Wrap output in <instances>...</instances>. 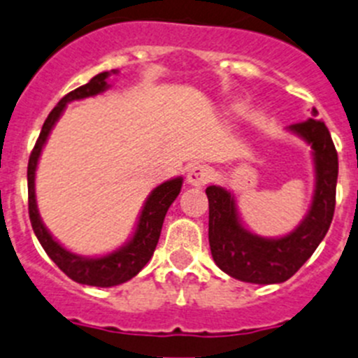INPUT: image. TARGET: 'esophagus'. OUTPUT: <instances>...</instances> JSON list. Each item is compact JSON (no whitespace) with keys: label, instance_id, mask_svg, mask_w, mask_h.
<instances>
[{"label":"esophagus","instance_id":"obj_1","mask_svg":"<svg viewBox=\"0 0 358 358\" xmlns=\"http://www.w3.org/2000/svg\"><path fill=\"white\" fill-rule=\"evenodd\" d=\"M213 177V169L207 165H200V163L192 165L188 170V182L192 186H206Z\"/></svg>","mask_w":358,"mask_h":358}]
</instances>
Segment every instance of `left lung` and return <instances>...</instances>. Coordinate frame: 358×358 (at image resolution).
<instances>
[{
    "mask_svg": "<svg viewBox=\"0 0 358 358\" xmlns=\"http://www.w3.org/2000/svg\"><path fill=\"white\" fill-rule=\"evenodd\" d=\"M313 108V115H316ZM290 130L313 149L316 188L311 209L288 236L264 239L239 223L234 196L220 186L206 189L209 199V244L214 262L232 278L257 285L283 283L315 253L332 223L338 182V151L320 119L295 122Z\"/></svg>",
    "mask_w": 358,
    "mask_h": 358,
    "instance_id": "obj_1",
    "label": "left lung"
}]
</instances>
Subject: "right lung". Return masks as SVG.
Returning <instances> with one entry per match:
<instances>
[{"label": "right lung", "instance_id": "1", "mask_svg": "<svg viewBox=\"0 0 358 358\" xmlns=\"http://www.w3.org/2000/svg\"><path fill=\"white\" fill-rule=\"evenodd\" d=\"M112 71L115 73V70ZM108 75H110V71H101V73L94 75L87 84L70 91L66 96L61 98L59 103L50 110L49 117L43 122L40 137L36 141L35 148H33L28 163V209L33 232H35L36 239L40 241V244H42L45 253L50 257V260L68 278L73 279V281H77L80 285L103 288L124 283V281L131 279L134 275H137L144 268V265L151 260L152 253L156 250V244H158L159 234H162L163 220H165L166 210L172 206L173 200L177 199L182 186V177H176V179H170V181L163 182L158 188L152 189L144 209H142L137 230H135L130 243L122 246L121 250L114 251V253L105 255V257L84 258L79 257V255L70 253L59 243H56L52 239V236L49 234V230L43 227L35 200V170L43 144H45L47 137H49L50 130H52V126L56 124V121L59 119L61 112L66 107L68 101L83 100V98L94 96V94L105 91L108 87Z\"/></svg>", "mask_w": 358, "mask_h": 358}]
</instances>
